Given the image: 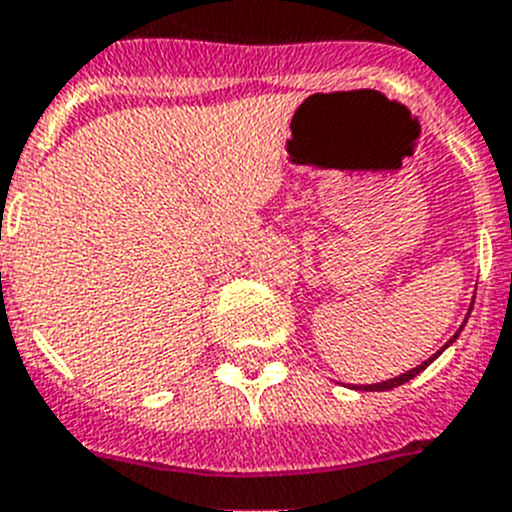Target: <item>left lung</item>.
Returning a JSON list of instances; mask_svg holds the SVG:
<instances>
[{
    "mask_svg": "<svg viewBox=\"0 0 512 512\" xmlns=\"http://www.w3.org/2000/svg\"><path fill=\"white\" fill-rule=\"evenodd\" d=\"M471 304H474V301H471ZM469 311H471V309H469ZM466 319H469V314H466ZM464 324H466V322H464ZM464 324H461L459 330H456V335H453V337H451V340H448V342H446V345H443V348H441V350H438V353H435V355H433V358H428V361H425V363H420V366H417V368H412V371L402 373V376H397V379L381 381V384H366V386H355V389H361V391H386V389H394V386H402V384H407V381H410V379H415L417 373H422V371H425V368H428V366H430V363H433V361H435V358H438V355H441V353H443V350H446V348H448V345H451V342H456V337H459V332H461V330H464Z\"/></svg>",
    "mask_w": 512,
    "mask_h": 512,
    "instance_id": "8db88e82",
    "label": "left lung"
}]
</instances>
